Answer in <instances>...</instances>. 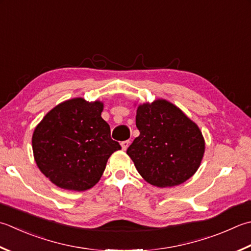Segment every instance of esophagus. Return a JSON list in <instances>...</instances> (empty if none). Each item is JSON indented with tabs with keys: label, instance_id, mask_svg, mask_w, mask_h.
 I'll return each mask as SVG.
<instances>
[{
	"label": "esophagus",
	"instance_id": "1",
	"mask_svg": "<svg viewBox=\"0 0 251 251\" xmlns=\"http://www.w3.org/2000/svg\"><path fill=\"white\" fill-rule=\"evenodd\" d=\"M130 144L129 140H125V141H122L121 142V146H122V149L123 150H126L127 148H128V146Z\"/></svg>",
	"mask_w": 251,
	"mask_h": 251
}]
</instances>
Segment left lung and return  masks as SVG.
<instances>
[{"mask_svg": "<svg viewBox=\"0 0 251 251\" xmlns=\"http://www.w3.org/2000/svg\"><path fill=\"white\" fill-rule=\"evenodd\" d=\"M139 136L127 149L138 173L156 187H173L199 169L204 139L199 127L163 99L137 107Z\"/></svg>", "mask_w": 251, "mask_h": 251, "instance_id": "obj_1", "label": "left lung"}]
</instances>
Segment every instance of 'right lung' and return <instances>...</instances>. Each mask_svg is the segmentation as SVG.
Listing matches in <instances>:
<instances>
[{"mask_svg":"<svg viewBox=\"0 0 251 251\" xmlns=\"http://www.w3.org/2000/svg\"><path fill=\"white\" fill-rule=\"evenodd\" d=\"M103 103L64 101L34 128L32 150L39 170L57 187L83 191L100 180L113 152L121 149L101 117Z\"/></svg>","mask_w":251,"mask_h":251,"instance_id":"right-lung-1","label":"right lung"}]
</instances>
